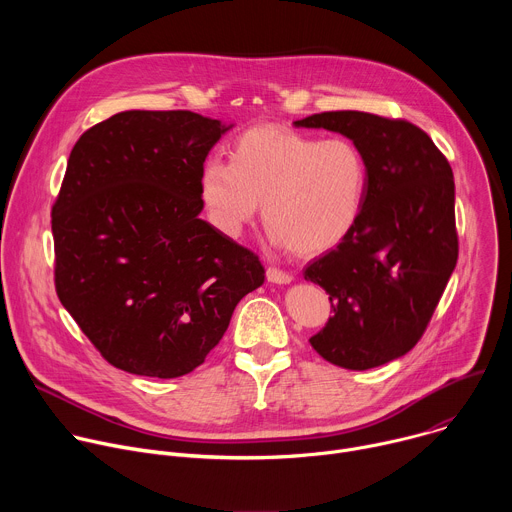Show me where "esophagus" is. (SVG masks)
<instances>
[{"label": "esophagus", "mask_w": 512, "mask_h": 512, "mask_svg": "<svg viewBox=\"0 0 512 512\" xmlns=\"http://www.w3.org/2000/svg\"><path fill=\"white\" fill-rule=\"evenodd\" d=\"M267 281H271V283H279V285H283V283H289L291 279H294V275L291 273H287V271H283V269H279V267H267Z\"/></svg>", "instance_id": "34e87169"}]
</instances>
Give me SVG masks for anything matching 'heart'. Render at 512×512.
<instances>
[{"mask_svg":"<svg viewBox=\"0 0 512 512\" xmlns=\"http://www.w3.org/2000/svg\"><path fill=\"white\" fill-rule=\"evenodd\" d=\"M369 166L344 137L318 139L263 123L231 143V164L208 158L200 196L212 223L239 235L259 210L275 245L312 257L340 245L356 227Z\"/></svg>","mask_w":512,"mask_h":512,"instance_id":"obj_1","label":"heart"}]
</instances>
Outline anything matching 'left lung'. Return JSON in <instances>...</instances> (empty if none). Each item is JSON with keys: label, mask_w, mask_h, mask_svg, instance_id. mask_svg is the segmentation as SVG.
<instances>
[{"label": "left lung", "mask_w": 512, "mask_h": 512, "mask_svg": "<svg viewBox=\"0 0 512 512\" xmlns=\"http://www.w3.org/2000/svg\"><path fill=\"white\" fill-rule=\"evenodd\" d=\"M294 125L342 133L369 166L356 227L304 271L334 310L310 344L348 371L381 367L417 344L456 267L452 168L405 119L326 111Z\"/></svg>", "instance_id": "obj_1"}]
</instances>
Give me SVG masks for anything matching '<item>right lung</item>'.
Segmentation results:
<instances>
[{
	"label": "right lung",
	"instance_id": "right-lung-1",
	"mask_svg": "<svg viewBox=\"0 0 512 512\" xmlns=\"http://www.w3.org/2000/svg\"><path fill=\"white\" fill-rule=\"evenodd\" d=\"M231 127L192 111H123L70 152L52 206L56 294L121 371L192 373L265 279L253 251L198 216L204 160Z\"/></svg>",
	"mask_w": 512,
	"mask_h": 512
}]
</instances>
